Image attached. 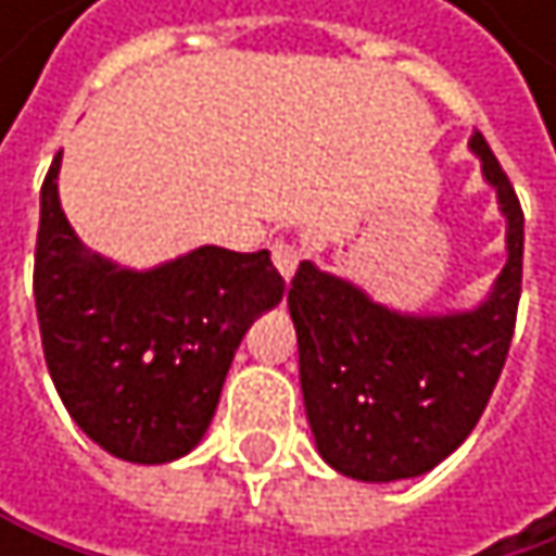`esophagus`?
Returning <instances> with one entry per match:
<instances>
[{
  "mask_svg": "<svg viewBox=\"0 0 556 556\" xmlns=\"http://www.w3.org/2000/svg\"><path fill=\"white\" fill-rule=\"evenodd\" d=\"M299 261H302V251H299L292 241H277V244H274V264H277L279 277L282 279H292Z\"/></svg>",
  "mask_w": 556,
  "mask_h": 556,
  "instance_id": "esophagus-1",
  "label": "esophagus"
}]
</instances>
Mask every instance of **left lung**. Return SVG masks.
Segmentation results:
<instances>
[{"label": "left lung", "mask_w": 556, "mask_h": 556, "mask_svg": "<svg viewBox=\"0 0 556 556\" xmlns=\"http://www.w3.org/2000/svg\"><path fill=\"white\" fill-rule=\"evenodd\" d=\"M473 154L508 222V261L486 302L451 315H402L302 261L289 286L305 415L325 464L364 483L421 477L477 428L500 383L521 299L525 215L473 131Z\"/></svg>", "instance_id": "1"}]
</instances>
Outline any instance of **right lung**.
Returning <instances> with one entry per match:
<instances>
[{
    "mask_svg": "<svg viewBox=\"0 0 556 556\" xmlns=\"http://www.w3.org/2000/svg\"><path fill=\"white\" fill-rule=\"evenodd\" d=\"M41 186L35 305L41 348L73 421L109 454L167 464L189 454L218 405L251 321L282 299L270 251L199 248L154 270L89 254Z\"/></svg>",
    "mask_w": 556,
    "mask_h": 556,
    "instance_id": "obj_1",
    "label": "right lung"
}]
</instances>
